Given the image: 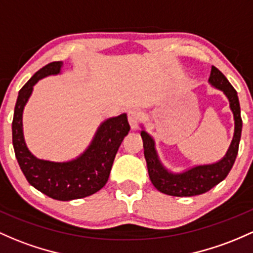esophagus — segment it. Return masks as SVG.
Returning a JSON list of instances; mask_svg holds the SVG:
<instances>
[{"label":"esophagus","instance_id":"34e87169","mask_svg":"<svg viewBox=\"0 0 253 253\" xmlns=\"http://www.w3.org/2000/svg\"><path fill=\"white\" fill-rule=\"evenodd\" d=\"M141 120V114L139 110L132 109L128 112V122L131 125V128L133 131H137L139 127V122Z\"/></svg>","mask_w":253,"mask_h":253}]
</instances>
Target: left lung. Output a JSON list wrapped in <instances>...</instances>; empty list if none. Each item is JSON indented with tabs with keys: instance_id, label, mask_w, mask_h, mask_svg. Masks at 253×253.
<instances>
[{
	"instance_id": "obj_1",
	"label": "left lung",
	"mask_w": 253,
	"mask_h": 253,
	"mask_svg": "<svg viewBox=\"0 0 253 253\" xmlns=\"http://www.w3.org/2000/svg\"><path fill=\"white\" fill-rule=\"evenodd\" d=\"M210 85L218 88L229 101V108L234 116V135L228 151L222 160L211 165L196 166L182 173H171L161 163L158 158L155 140L146 131H141L144 156L146 160L150 180L160 192L174 197H192L208 192L213 186L226 179L232 169L239 150V141L243 128L240 115V104L237 91L234 90L227 78L216 67H211L209 77Z\"/></svg>"
}]
</instances>
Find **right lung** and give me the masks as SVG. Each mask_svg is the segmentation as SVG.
Instances as JSON below:
<instances>
[{"label":"right lung","instance_id":"1","mask_svg":"<svg viewBox=\"0 0 253 253\" xmlns=\"http://www.w3.org/2000/svg\"><path fill=\"white\" fill-rule=\"evenodd\" d=\"M61 68V61L48 63L21 87L14 109L12 133L15 157L30 185L50 198L65 202L91 196L107 184L116 152L129 132V124L126 114L103 121L87 149L68 162L40 160L32 155L24 139V108L38 80L60 74Z\"/></svg>","mask_w":253,"mask_h":253}]
</instances>
